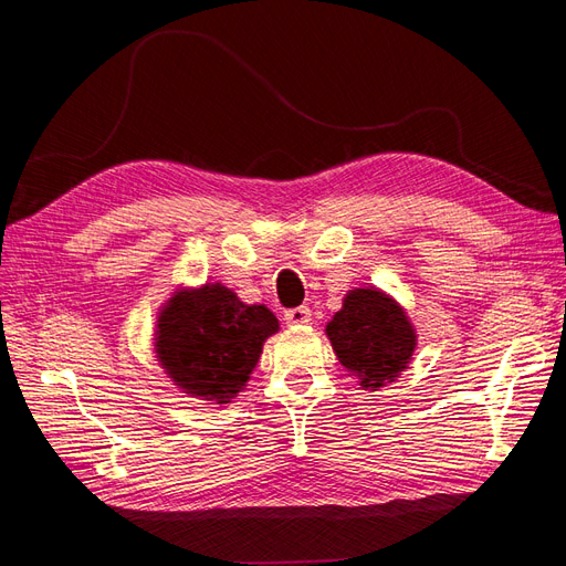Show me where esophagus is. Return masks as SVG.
<instances>
[{
  "instance_id": "34e87169",
  "label": "esophagus",
  "mask_w": 566,
  "mask_h": 566,
  "mask_svg": "<svg viewBox=\"0 0 566 566\" xmlns=\"http://www.w3.org/2000/svg\"><path fill=\"white\" fill-rule=\"evenodd\" d=\"M283 321L287 325H302V323H310L312 321V310L310 306H295V310H287L283 314Z\"/></svg>"
}]
</instances>
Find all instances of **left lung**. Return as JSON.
<instances>
[{
	"label": "left lung",
	"mask_w": 566,
	"mask_h": 566,
	"mask_svg": "<svg viewBox=\"0 0 566 566\" xmlns=\"http://www.w3.org/2000/svg\"><path fill=\"white\" fill-rule=\"evenodd\" d=\"M325 333L339 364L370 389L399 378L416 349L413 325L380 290H352Z\"/></svg>",
	"instance_id": "left-lung-1"
}]
</instances>
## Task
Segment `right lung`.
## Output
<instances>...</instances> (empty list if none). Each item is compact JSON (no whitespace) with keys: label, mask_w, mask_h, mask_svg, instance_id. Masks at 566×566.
Instances as JSON below:
<instances>
[{"label":"right lung","mask_w":566,"mask_h":566,"mask_svg":"<svg viewBox=\"0 0 566 566\" xmlns=\"http://www.w3.org/2000/svg\"><path fill=\"white\" fill-rule=\"evenodd\" d=\"M279 321L262 304H243L224 285L169 300L158 318V358L186 394L229 403L248 382Z\"/></svg>","instance_id":"right-lung-1"}]
</instances>
